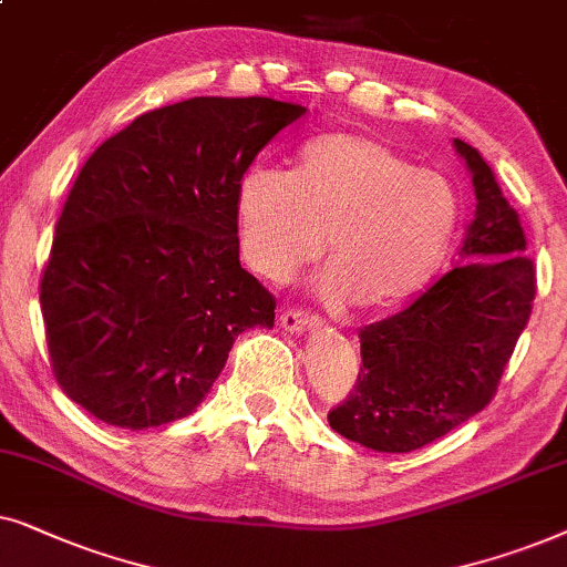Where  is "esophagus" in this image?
Returning <instances> with one entry per match:
<instances>
[{"instance_id": "34e87169", "label": "esophagus", "mask_w": 567, "mask_h": 567, "mask_svg": "<svg viewBox=\"0 0 567 567\" xmlns=\"http://www.w3.org/2000/svg\"><path fill=\"white\" fill-rule=\"evenodd\" d=\"M316 321H319V316L311 313V311H303V308H288V311H282L279 316V323H282L285 331H308L316 327Z\"/></svg>"}]
</instances>
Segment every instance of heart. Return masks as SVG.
<instances>
[{"instance_id":"1","label":"heart","mask_w":567,"mask_h":567,"mask_svg":"<svg viewBox=\"0 0 567 567\" xmlns=\"http://www.w3.org/2000/svg\"><path fill=\"white\" fill-rule=\"evenodd\" d=\"M462 217L446 173L414 165L383 140L321 134L292 176L251 165L238 181L236 220L246 261L282 282L327 248L323 288L365 308L394 306L433 277Z\"/></svg>"}]
</instances>
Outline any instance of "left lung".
Segmentation results:
<instances>
[{
	"label": "left lung",
	"mask_w": 567,
	"mask_h": 567,
	"mask_svg": "<svg viewBox=\"0 0 567 567\" xmlns=\"http://www.w3.org/2000/svg\"><path fill=\"white\" fill-rule=\"evenodd\" d=\"M454 145L477 196L462 264L402 311L360 329L358 381L329 412L339 435L383 454L427 446L485 410L537 296L518 213L477 150Z\"/></svg>",
	"instance_id": "8db88e82"
}]
</instances>
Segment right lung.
Wrapping results in <instances>:
<instances>
[{
    "label": "right lung",
    "mask_w": 567,
    "mask_h": 567,
    "mask_svg": "<svg viewBox=\"0 0 567 567\" xmlns=\"http://www.w3.org/2000/svg\"><path fill=\"white\" fill-rule=\"evenodd\" d=\"M271 97L142 113L87 157L41 275L54 379L109 425L145 430L207 396L240 331L277 300L238 259V181L306 116Z\"/></svg>",
    "instance_id": "right-lung-1"
}]
</instances>
